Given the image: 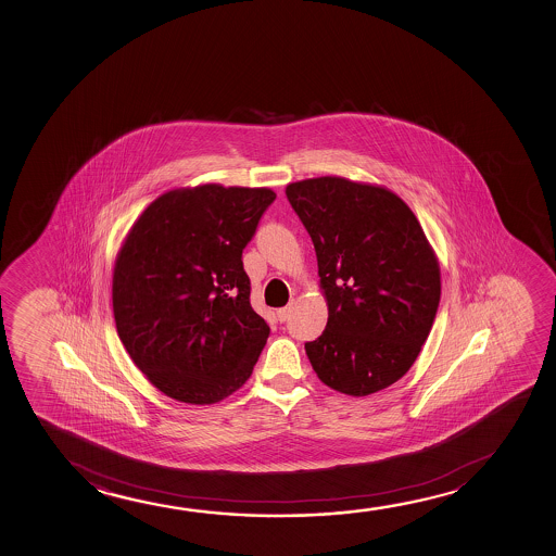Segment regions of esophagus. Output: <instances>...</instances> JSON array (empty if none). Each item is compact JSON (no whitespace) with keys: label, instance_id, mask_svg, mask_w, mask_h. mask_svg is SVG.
<instances>
[{"label":"esophagus","instance_id":"1","mask_svg":"<svg viewBox=\"0 0 556 556\" xmlns=\"http://www.w3.org/2000/svg\"><path fill=\"white\" fill-rule=\"evenodd\" d=\"M290 313H292V305H287V307H282V309L277 312V317H279V320H287L290 317Z\"/></svg>","mask_w":556,"mask_h":556}]
</instances>
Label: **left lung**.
Here are the masks:
<instances>
[{
	"label": "left lung",
	"instance_id": "1",
	"mask_svg": "<svg viewBox=\"0 0 556 556\" xmlns=\"http://www.w3.org/2000/svg\"><path fill=\"white\" fill-rule=\"evenodd\" d=\"M312 237L325 332L305 343L313 370L343 395L366 396L410 370L441 302V267L416 214L396 193L342 176L287 186Z\"/></svg>",
	"mask_w": 556,
	"mask_h": 556
}]
</instances>
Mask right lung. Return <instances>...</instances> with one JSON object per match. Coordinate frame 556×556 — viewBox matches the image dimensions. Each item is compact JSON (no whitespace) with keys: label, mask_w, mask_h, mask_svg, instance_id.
I'll return each mask as SVG.
<instances>
[{"label":"right lung","mask_w":556,"mask_h":556,"mask_svg":"<svg viewBox=\"0 0 556 556\" xmlns=\"http://www.w3.org/2000/svg\"><path fill=\"white\" fill-rule=\"evenodd\" d=\"M274 199L269 188H176L125 237L112 279L115 328L170 399L220 403L251 378L269 327L252 309L241 256Z\"/></svg>","instance_id":"obj_1"}]
</instances>
